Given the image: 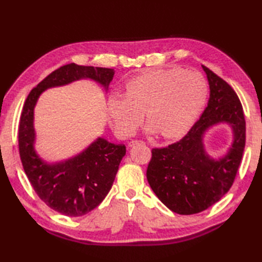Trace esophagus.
<instances>
[{"mask_svg": "<svg viewBox=\"0 0 262 262\" xmlns=\"http://www.w3.org/2000/svg\"><path fill=\"white\" fill-rule=\"evenodd\" d=\"M143 141H138V140H134V141H130L129 142V146H134L137 145V144H143Z\"/></svg>", "mask_w": 262, "mask_h": 262, "instance_id": "obj_1", "label": "esophagus"}]
</instances>
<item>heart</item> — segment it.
I'll list each match as a JSON object with an SVG mask.
<instances>
[{"mask_svg": "<svg viewBox=\"0 0 262 262\" xmlns=\"http://www.w3.org/2000/svg\"><path fill=\"white\" fill-rule=\"evenodd\" d=\"M126 94H111L107 111L121 136H130L144 118L148 130L176 138L190 128L207 98V84L197 72L181 69L153 70L125 83Z\"/></svg>", "mask_w": 262, "mask_h": 262, "instance_id": "heart-1", "label": "heart"}]
</instances>
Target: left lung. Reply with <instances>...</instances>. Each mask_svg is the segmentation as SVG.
<instances>
[{"label": "left lung", "instance_id": "left-lung-1", "mask_svg": "<svg viewBox=\"0 0 262 262\" xmlns=\"http://www.w3.org/2000/svg\"><path fill=\"white\" fill-rule=\"evenodd\" d=\"M209 82V100L202 117L179 142L153 148L146 177L152 190L166 207L180 215L209 208L230 190L246 146V119L237 94L229 83L203 65ZM226 121L235 141L223 159L205 154L202 136L210 126Z\"/></svg>", "mask_w": 262, "mask_h": 262}]
</instances>
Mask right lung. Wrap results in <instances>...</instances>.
<instances>
[{"mask_svg": "<svg viewBox=\"0 0 262 262\" xmlns=\"http://www.w3.org/2000/svg\"><path fill=\"white\" fill-rule=\"evenodd\" d=\"M113 69L64 65L46 76L28 94L19 122V153L22 166L38 197L58 213L77 217L99 206L113 186L121 159L124 144H113L98 138L84 152L65 162L47 164L33 149V108L42 91L89 77L108 88Z\"/></svg>", "mask_w": 262, "mask_h": 262, "instance_id": "1", "label": "right lung"}]
</instances>
